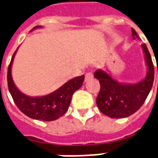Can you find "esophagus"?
I'll return each instance as SVG.
<instances>
[{"instance_id":"1","label":"esophagus","mask_w":158,"mask_h":158,"mask_svg":"<svg viewBox=\"0 0 158 158\" xmlns=\"http://www.w3.org/2000/svg\"><path fill=\"white\" fill-rule=\"evenodd\" d=\"M93 78V73H91V72H89L85 74V81H87L89 79H90Z\"/></svg>"}]
</instances>
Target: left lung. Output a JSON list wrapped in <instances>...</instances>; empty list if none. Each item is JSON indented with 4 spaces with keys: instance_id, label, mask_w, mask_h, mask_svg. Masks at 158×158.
I'll use <instances>...</instances> for the list:
<instances>
[{
    "instance_id": "1",
    "label": "left lung",
    "mask_w": 158,
    "mask_h": 158,
    "mask_svg": "<svg viewBox=\"0 0 158 158\" xmlns=\"http://www.w3.org/2000/svg\"><path fill=\"white\" fill-rule=\"evenodd\" d=\"M132 36L139 38L132 28ZM148 66V74L136 85H121L102 70H97L94 77L99 79L100 89L96 98L98 108L110 118H124L137 111L150 93L154 80V65L148 47L142 44Z\"/></svg>"
}]
</instances>
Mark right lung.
I'll return each instance as SVG.
<instances>
[{
    "mask_svg": "<svg viewBox=\"0 0 158 158\" xmlns=\"http://www.w3.org/2000/svg\"><path fill=\"white\" fill-rule=\"evenodd\" d=\"M37 27H41L37 26L33 29ZM16 52H14L8 66L7 85L8 89L17 108L27 116L35 120L51 121L61 117L68 110L73 93L82 86L85 75L71 79L61 88L45 96H27L17 89L11 78V64Z\"/></svg>",
    "mask_w": 158,
    "mask_h": 158,
    "instance_id": "right-lung-1",
    "label": "right lung"
}]
</instances>
